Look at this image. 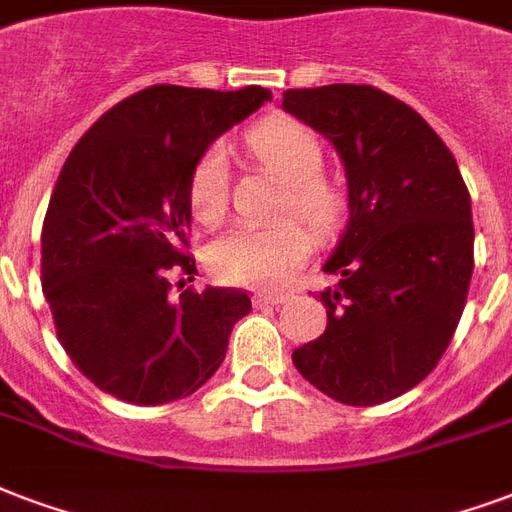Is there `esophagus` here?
Here are the masks:
<instances>
[{
	"label": "esophagus",
	"instance_id": "obj_1",
	"mask_svg": "<svg viewBox=\"0 0 512 512\" xmlns=\"http://www.w3.org/2000/svg\"><path fill=\"white\" fill-rule=\"evenodd\" d=\"M286 299H288V294H270V291H261V294H256V297H253V302H256V305L278 307V305H283Z\"/></svg>",
	"mask_w": 512,
	"mask_h": 512
}]
</instances>
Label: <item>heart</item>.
Listing matches in <instances>:
<instances>
[{"mask_svg":"<svg viewBox=\"0 0 512 512\" xmlns=\"http://www.w3.org/2000/svg\"><path fill=\"white\" fill-rule=\"evenodd\" d=\"M245 145L264 172L283 183L278 213H297L318 234L334 232L345 213L343 186L324 172V148L307 126L291 118H270L253 126ZM188 207L202 226L224 221L229 210V161L224 145H210L188 178ZM313 248L307 226L294 215L270 224L226 229L207 251L218 280L234 286L272 288L286 283Z\"/></svg>","mask_w":512,"mask_h":512,"instance_id":"obj_1","label":"heart"}]
</instances>
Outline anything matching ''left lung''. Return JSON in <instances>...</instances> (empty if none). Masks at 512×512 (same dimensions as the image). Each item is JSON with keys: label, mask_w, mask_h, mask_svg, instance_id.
<instances>
[{"label": "left lung", "mask_w": 512, "mask_h": 512, "mask_svg": "<svg viewBox=\"0 0 512 512\" xmlns=\"http://www.w3.org/2000/svg\"><path fill=\"white\" fill-rule=\"evenodd\" d=\"M283 110L332 142L348 175L351 221L324 264L326 332L294 367L326 397L370 407L418 386L467 305L470 191L424 118L375 86L288 88Z\"/></svg>", "instance_id": "1"}]
</instances>
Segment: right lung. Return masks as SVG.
Wrapping results in <instances>:
<instances>
[{
    "instance_id": "1",
    "label": "right lung",
    "mask_w": 512,
    "mask_h": 512,
    "mask_svg": "<svg viewBox=\"0 0 512 512\" xmlns=\"http://www.w3.org/2000/svg\"><path fill=\"white\" fill-rule=\"evenodd\" d=\"M264 99L261 86H148L110 107L64 161L42 221V294L61 348L105 394L132 405L194 394L251 313L242 288L172 299L169 272H197L191 169Z\"/></svg>"
}]
</instances>
